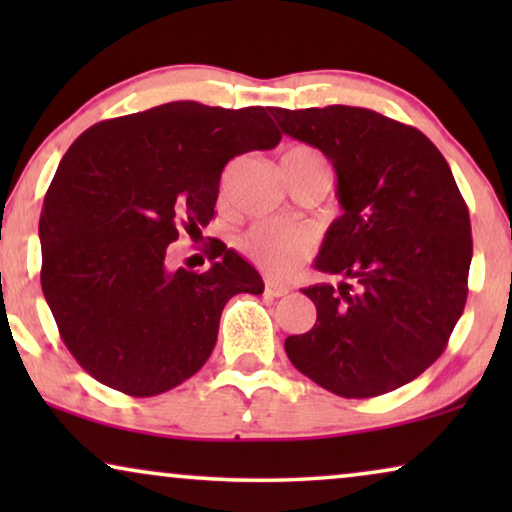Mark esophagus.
Wrapping results in <instances>:
<instances>
[{
  "label": "esophagus",
  "mask_w": 512,
  "mask_h": 512,
  "mask_svg": "<svg viewBox=\"0 0 512 512\" xmlns=\"http://www.w3.org/2000/svg\"><path fill=\"white\" fill-rule=\"evenodd\" d=\"M291 289L289 286H284V284H279V282H275V279H265V293H268V296H272V298H282V296H286V293H289Z\"/></svg>",
  "instance_id": "esophagus-1"
}]
</instances>
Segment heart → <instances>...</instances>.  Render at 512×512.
Returning <instances> with one entry per match:
<instances>
[{"label": "heart", "instance_id": "heart-1", "mask_svg": "<svg viewBox=\"0 0 512 512\" xmlns=\"http://www.w3.org/2000/svg\"><path fill=\"white\" fill-rule=\"evenodd\" d=\"M282 163H324V158L312 146L298 144L284 153ZM242 247L270 275L289 277L307 258L310 235L305 230L282 226V223L261 221L244 235Z\"/></svg>", "mask_w": 512, "mask_h": 512}]
</instances>
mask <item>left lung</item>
<instances>
[{
	"mask_svg": "<svg viewBox=\"0 0 512 512\" xmlns=\"http://www.w3.org/2000/svg\"><path fill=\"white\" fill-rule=\"evenodd\" d=\"M270 114L331 160L342 207L314 261L342 282L303 289L317 324L286 338V354L342 398L403 387L445 352L468 296L471 219L450 165L424 132L370 109Z\"/></svg>",
	"mask_w": 512,
	"mask_h": 512,
	"instance_id": "left-lung-1",
	"label": "left lung"
}]
</instances>
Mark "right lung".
Listing matches in <instances>:
<instances>
[{"label": "right lung", "instance_id": "obj_1", "mask_svg": "<svg viewBox=\"0 0 512 512\" xmlns=\"http://www.w3.org/2000/svg\"><path fill=\"white\" fill-rule=\"evenodd\" d=\"M268 111L167 102L95 123L60 160L39 219L41 289L97 382L139 398L174 389L205 366L228 300L263 293L219 240L202 272L172 268L167 247L212 221L230 158L279 144Z\"/></svg>", "mask_w": 512, "mask_h": 512}]
</instances>
